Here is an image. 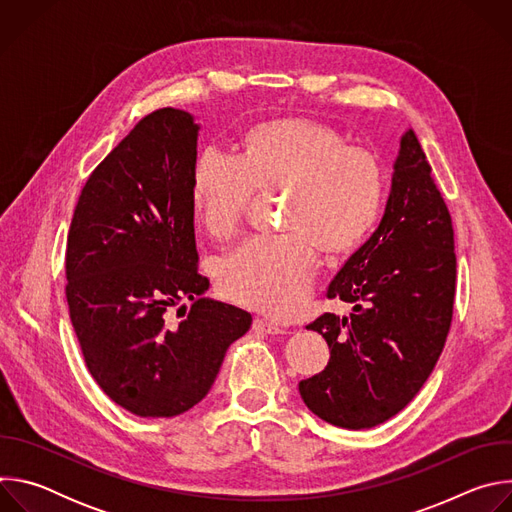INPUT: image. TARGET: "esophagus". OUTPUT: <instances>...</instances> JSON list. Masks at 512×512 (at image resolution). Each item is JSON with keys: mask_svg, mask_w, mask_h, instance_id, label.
Wrapping results in <instances>:
<instances>
[{"mask_svg": "<svg viewBox=\"0 0 512 512\" xmlns=\"http://www.w3.org/2000/svg\"><path fill=\"white\" fill-rule=\"evenodd\" d=\"M253 330H255L257 334H283V332H285V330L279 328L277 324L267 322V320H263V318H255V320H253Z\"/></svg>", "mask_w": 512, "mask_h": 512, "instance_id": "34e87169", "label": "esophagus"}]
</instances>
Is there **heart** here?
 Wrapping results in <instances>:
<instances>
[{"instance_id":"b5f03b06","label":"heart","mask_w":512,"mask_h":512,"mask_svg":"<svg viewBox=\"0 0 512 512\" xmlns=\"http://www.w3.org/2000/svg\"><path fill=\"white\" fill-rule=\"evenodd\" d=\"M255 190L289 192V235L245 241L218 263L216 283L239 306L289 318L312 287L318 245L328 253H346L377 223L383 164L371 150L346 145L326 123L287 117L247 131L239 162L206 150L192 168L194 214L218 241L239 231Z\"/></svg>"}]
</instances>
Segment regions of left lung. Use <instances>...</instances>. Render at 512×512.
<instances>
[{
    "label": "left lung",
    "instance_id": "left-lung-1",
    "mask_svg": "<svg viewBox=\"0 0 512 512\" xmlns=\"http://www.w3.org/2000/svg\"><path fill=\"white\" fill-rule=\"evenodd\" d=\"M379 229L350 255L328 298L350 316L322 314L308 330L330 348L326 369L300 381L320 419L367 429L397 415L440 358L454 314L456 253L450 210L413 129L401 137Z\"/></svg>",
    "mask_w": 512,
    "mask_h": 512
}]
</instances>
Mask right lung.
Returning a JSON list of instances; mask_svg holds the SVG:
<instances>
[{"label":"right lung","instance_id":"1","mask_svg":"<svg viewBox=\"0 0 512 512\" xmlns=\"http://www.w3.org/2000/svg\"><path fill=\"white\" fill-rule=\"evenodd\" d=\"M198 129L180 109L145 115L89 176L68 231L66 302L87 369L139 417L202 401L253 322L202 296L210 283L198 273L190 198ZM174 307L182 323L169 318Z\"/></svg>","mask_w":512,"mask_h":512}]
</instances>
